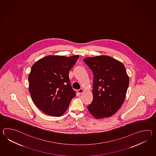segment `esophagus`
<instances>
[{"label": "esophagus", "instance_id": "34e87169", "mask_svg": "<svg viewBox=\"0 0 156 156\" xmlns=\"http://www.w3.org/2000/svg\"><path fill=\"white\" fill-rule=\"evenodd\" d=\"M83 92H84V90H83V89H82V88L78 90V93L79 94H82L83 93Z\"/></svg>", "mask_w": 156, "mask_h": 156}]
</instances>
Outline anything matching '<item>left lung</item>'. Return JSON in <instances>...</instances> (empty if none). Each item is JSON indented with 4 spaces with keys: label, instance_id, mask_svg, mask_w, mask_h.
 Returning a JSON list of instances; mask_svg holds the SVG:
<instances>
[{
    "label": "left lung",
    "instance_id": "8db88e82",
    "mask_svg": "<svg viewBox=\"0 0 156 156\" xmlns=\"http://www.w3.org/2000/svg\"><path fill=\"white\" fill-rule=\"evenodd\" d=\"M83 61L94 74V98L88 110L97 119L110 117L121 108L128 88L124 66L108 56L88 57Z\"/></svg>",
    "mask_w": 156,
    "mask_h": 156
}]
</instances>
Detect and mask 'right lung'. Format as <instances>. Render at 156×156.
Returning <instances> with one entry per match:
<instances>
[{
	"label": "right lung",
	"mask_w": 156,
	"mask_h": 156,
	"mask_svg": "<svg viewBox=\"0 0 156 156\" xmlns=\"http://www.w3.org/2000/svg\"><path fill=\"white\" fill-rule=\"evenodd\" d=\"M78 58L47 56L32 66L28 76L29 91L35 105L46 114L62 116L76 96L69 72Z\"/></svg>",
	"instance_id": "obj_1"
}]
</instances>
